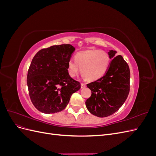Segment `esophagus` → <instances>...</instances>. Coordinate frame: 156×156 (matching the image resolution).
I'll return each mask as SVG.
<instances>
[{
  "label": "esophagus",
  "mask_w": 156,
  "mask_h": 156,
  "mask_svg": "<svg viewBox=\"0 0 156 156\" xmlns=\"http://www.w3.org/2000/svg\"><path fill=\"white\" fill-rule=\"evenodd\" d=\"M86 87V85H85V84H84V83H81V88H84Z\"/></svg>",
  "instance_id": "34e87169"
}]
</instances>
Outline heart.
<instances>
[{
	"label": "heart",
	"instance_id": "heart-1",
	"mask_svg": "<svg viewBox=\"0 0 156 156\" xmlns=\"http://www.w3.org/2000/svg\"><path fill=\"white\" fill-rule=\"evenodd\" d=\"M111 58L105 51L88 49L79 52L75 56V60L68 63V73L71 77H75L79 68L84 77L90 81H95L105 74L109 67Z\"/></svg>",
	"mask_w": 156,
	"mask_h": 156
}]
</instances>
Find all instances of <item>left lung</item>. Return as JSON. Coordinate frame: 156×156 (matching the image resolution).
Masks as SVG:
<instances>
[{
	"instance_id": "obj_1",
	"label": "left lung",
	"mask_w": 156,
	"mask_h": 156,
	"mask_svg": "<svg viewBox=\"0 0 156 156\" xmlns=\"http://www.w3.org/2000/svg\"><path fill=\"white\" fill-rule=\"evenodd\" d=\"M116 53L109 50L112 60L107 72L100 79L87 84L92 95L86 101V106L98 117H107L116 112L129 92V68L121 55L116 56Z\"/></svg>"
}]
</instances>
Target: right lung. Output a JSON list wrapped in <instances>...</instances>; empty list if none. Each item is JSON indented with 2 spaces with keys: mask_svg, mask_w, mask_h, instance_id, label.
Here are the masks:
<instances>
[{
  "mask_svg": "<svg viewBox=\"0 0 156 156\" xmlns=\"http://www.w3.org/2000/svg\"><path fill=\"white\" fill-rule=\"evenodd\" d=\"M75 48L70 44L42 49L33 58L27 74L32 104L39 111L52 114L64 110L81 84L68 73V63Z\"/></svg>",
  "mask_w": 156,
  "mask_h": 156,
  "instance_id": "right-lung-1",
  "label": "right lung"
}]
</instances>
